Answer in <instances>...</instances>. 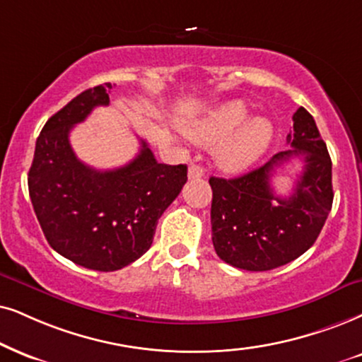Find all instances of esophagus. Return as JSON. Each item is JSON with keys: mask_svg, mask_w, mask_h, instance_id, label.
Segmentation results:
<instances>
[{"mask_svg": "<svg viewBox=\"0 0 362 362\" xmlns=\"http://www.w3.org/2000/svg\"><path fill=\"white\" fill-rule=\"evenodd\" d=\"M205 170L200 165H197V163H192L189 167V178L190 180H195V178H202L204 177Z\"/></svg>", "mask_w": 362, "mask_h": 362, "instance_id": "1", "label": "esophagus"}]
</instances>
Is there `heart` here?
<instances>
[{
  "mask_svg": "<svg viewBox=\"0 0 362 362\" xmlns=\"http://www.w3.org/2000/svg\"><path fill=\"white\" fill-rule=\"evenodd\" d=\"M249 115L250 110L245 103H223L185 127V134L205 145L226 139L217 152L218 162L228 170H239L264 153L274 135L271 122L260 117L245 122Z\"/></svg>",
  "mask_w": 362,
  "mask_h": 362,
  "instance_id": "obj_1",
  "label": "heart"
}]
</instances>
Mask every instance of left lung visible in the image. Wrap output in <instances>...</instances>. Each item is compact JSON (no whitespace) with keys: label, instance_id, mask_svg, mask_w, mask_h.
Returning a JSON list of instances; mask_svg holds the SVG:
<instances>
[{"label":"left lung","instance_id":"left-lung-1","mask_svg":"<svg viewBox=\"0 0 362 362\" xmlns=\"http://www.w3.org/2000/svg\"><path fill=\"white\" fill-rule=\"evenodd\" d=\"M292 148L235 178L210 177L214 249L223 262L244 271H271L310 249L332 207V162L314 118L304 107L292 117ZM299 156L305 170L289 197L273 194L275 168Z\"/></svg>","mask_w":362,"mask_h":362}]
</instances>
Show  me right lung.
Returning a JSON list of instances; mask_svg holds the SVG:
<instances>
[{"label":"right lung","instance_id":"obj_1","mask_svg":"<svg viewBox=\"0 0 362 362\" xmlns=\"http://www.w3.org/2000/svg\"><path fill=\"white\" fill-rule=\"evenodd\" d=\"M105 83L81 91L45 123L28 172V190L48 244L81 267L112 272L150 249L158 218L187 182V165L155 160L147 141L130 163L95 170L76 158L70 132L110 103Z\"/></svg>","mask_w":362,"mask_h":362}]
</instances>
